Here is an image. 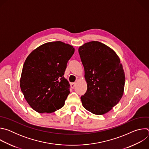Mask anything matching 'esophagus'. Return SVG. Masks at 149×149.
Masks as SVG:
<instances>
[{"mask_svg": "<svg viewBox=\"0 0 149 149\" xmlns=\"http://www.w3.org/2000/svg\"><path fill=\"white\" fill-rule=\"evenodd\" d=\"M76 86V83L75 82H73V83H71L70 84V86L71 88H74Z\"/></svg>", "mask_w": 149, "mask_h": 149, "instance_id": "esophagus-1", "label": "esophagus"}]
</instances>
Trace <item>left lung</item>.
I'll use <instances>...</instances> for the list:
<instances>
[{
  "mask_svg": "<svg viewBox=\"0 0 149 149\" xmlns=\"http://www.w3.org/2000/svg\"><path fill=\"white\" fill-rule=\"evenodd\" d=\"M87 90L81 97L83 107L94 114L110 111L123 97L125 74L117 54L98 41L79 47Z\"/></svg>",
  "mask_w": 149,
  "mask_h": 149,
  "instance_id": "left-lung-1",
  "label": "left lung"
}]
</instances>
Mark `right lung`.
<instances>
[{"mask_svg": "<svg viewBox=\"0 0 149 149\" xmlns=\"http://www.w3.org/2000/svg\"><path fill=\"white\" fill-rule=\"evenodd\" d=\"M74 48L61 41L47 42L26 58L20 87L31 108L39 113H51L62 108L70 94L64 75Z\"/></svg>", "mask_w": 149, "mask_h": 149, "instance_id": "add662e5", "label": "right lung"}]
</instances>
